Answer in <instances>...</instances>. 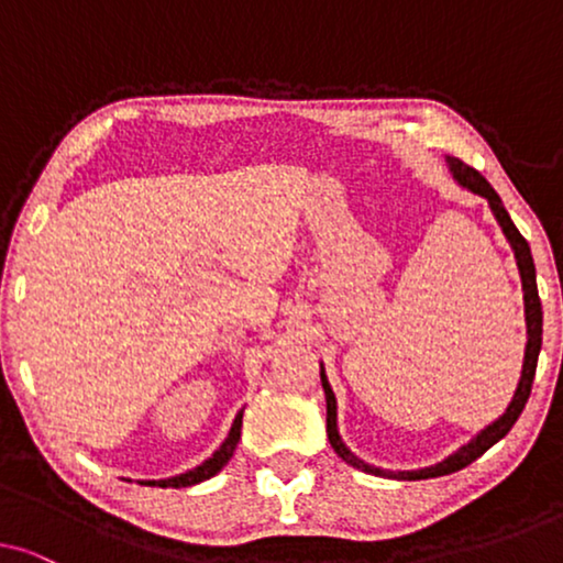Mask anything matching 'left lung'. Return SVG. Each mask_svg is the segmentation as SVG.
Wrapping results in <instances>:
<instances>
[{
	"instance_id": "left-lung-1",
	"label": "left lung",
	"mask_w": 563,
	"mask_h": 563,
	"mask_svg": "<svg viewBox=\"0 0 563 563\" xmlns=\"http://www.w3.org/2000/svg\"><path fill=\"white\" fill-rule=\"evenodd\" d=\"M449 164L453 179H456L459 187H464L472 191V195H479L489 202V210L495 214V220L503 228V233L510 243V249L515 253V261H518V272H520V282H522V302H526V328H528V343H526V358H522V372H520V382L518 389H515L512 402L507 405V410L499 415L495 422H489L487 428L479 430L472 441L466 445H461L456 453H451L449 459H443L441 464L435 466H426V468H415V472H389V468H379L361 461L356 453H351L349 445L343 443L341 433H338V402L333 389H330V382L325 376V366L320 364V382L322 389H325V402H328V441L333 445V451L341 456L345 464H351L353 468H361V472L374 474V476H387V479H405V482H415V479H433V476H445L459 472L482 456L484 451L492 449L497 441L510 433V428L518 422L522 407H526L528 397H530V387H533L536 379V366H538V353H541V343H543V310H541V297H538V284H536V266H533V256H530V245L526 238L520 235V230L515 228V222L507 214L503 199L492 184L484 179V176L476 172V168L466 166L464 161L459 158H445Z\"/></svg>"
}]
</instances>
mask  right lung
Wrapping results in <instances>:
<instances>
[{"instance_id": "right-lung-1", "label": "right lung", "mask_w": 563, "mask_h": 563, "mask_svg": "<svg viewBox=\"0 0 563 563\" xmlns=\"http://www.w3.org/2000/svg\"><path fill=\"white\" fill-rule=\"evenodd\" d=\"M241 428H243V410L235 415L233 428H230L228 438H225V441H222L220 449L214 451L210 459L202 461V464L195 466V468H189V472H184V474L168 476V479H143L141 484H148V487H164V489H166V487L181 489V487H191V484H199V482L210 479V476L218 474L220 468L225 466L230 459H233L235 445H238V441H241Z\"/></svg>"}]
</instances>
